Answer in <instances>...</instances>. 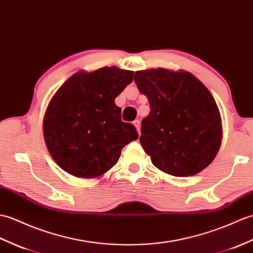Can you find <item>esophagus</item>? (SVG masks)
<instances>
[{
    "instance_id": "34e87169",
    "label": "esophagus",
    "mask_w": 253,
    "mask_h": 253,
    "mask_svg": "<svg viewBox=\"0 0 253 253\" xmlns=\"http://www.w3.org/2000/svg\"><path fill=\"white\" fill-rule=\"evenodd\" d=\"M133 125L136 126V128H137V130H138V132L140 133V121L139 120H137V121H134L133 122Z\"/></svg>"
}]
</instances>
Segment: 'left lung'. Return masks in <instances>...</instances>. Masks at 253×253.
<instances>
[{
	"instance_id": "1",
	"label": "left lung",
	"mask_w": 253,
	"mask_h": 253,
	"mask_svg": "<svg viewBox=\"0 0 253 253\" xmlns=\"http://www.w3.org/2000/svg\"><path fill=\"white\" fill-rule=\"evenodd\" d=\"M134 82L149 99L140 142L153 165L175 177L206 168L222 140L221 116L210 91L191 73L166 69L138 71Z\"/></svg>"
}]
</instances>
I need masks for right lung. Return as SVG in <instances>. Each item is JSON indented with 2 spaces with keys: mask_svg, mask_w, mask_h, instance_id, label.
I'll return each instance as SVG.
<instances>
[{
  "mask_svg": "<svg viewBox=\"0 0 253 253\" xmlns=\"http://www.w3.org/2000/svg\"><path fill=\"white\" fill-rule=\"evenodd\" d=\"M133 72L104 67L73 74L58 89L44 117V138L52 158L81 178H96L117 163L122 149L138 139L136 127L122 121L115 98Z\"/></svg>",
  "mask_w": 253,
  "mask_h": 253,
  "instance_id": "1",
  "label": "right lung"
}]
</instances>
